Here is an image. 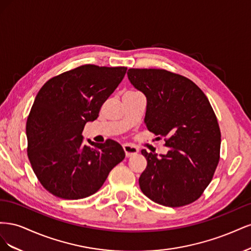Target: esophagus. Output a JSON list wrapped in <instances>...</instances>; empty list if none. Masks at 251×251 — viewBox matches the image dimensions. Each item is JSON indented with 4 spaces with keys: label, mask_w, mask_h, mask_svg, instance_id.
Returning a JSON list of instances; mask_svg holds the SVG:
<instances>
[{
    "label": "esophagus",
    "mask_w": 251,
    "mask_h": 251,
    "mask_svg": "<svg viewBox=\"0 0 251 251\" xmlns=\"http://www.w3.org/2000/svg\"><path fill=\"white\" fill-rule=\"evenodd\" d=\"M123 148L126 157H132L138 153V149L134 146H131V144H124Z\"/></svg>",
    "instance_id": "esophagus-1"
}]
</instances>
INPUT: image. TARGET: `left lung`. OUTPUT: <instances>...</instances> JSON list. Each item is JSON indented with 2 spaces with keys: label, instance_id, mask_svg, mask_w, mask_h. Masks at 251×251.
I'll return each instance as SVG.
<instances>
[{
  "label": "left lung",
  "instance_id": "1",
  "mask_svg": "<svg viewBox=\"0 0 251 251\" xmlns=\"http://www.w3.org/2000/svg\"><path fill=\"white\" fill-rule=\"evenodd\" d=\"M128 80L147 97L144 123L163 138L165 155L148 153L139 186L148 198L169 207L200 198L220 159L221 132L207 97L182 75L163 69H128Z\"/></svg>",
  "mask_w": 251,
  "mask_h": 251
}]
</instances>
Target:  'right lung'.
<instances>
[{"label": "right lung", "instance_id": "obj_1", "mask_svg": "<svg viewBox=\"0 0 251 251\" xmlns=\"http://www.w3.org/2000/svg\"><path fill=\"white\" fill-rule=\"evenodd\" d=\"M126 67L83 65L41 88L26 124L28 158L41 184L58 198L95 194L125 159L116 141L83 144L82 131L125 77Z\"/></svg>", "mask_w": 251, "mask_h": 251}]
</instances>
